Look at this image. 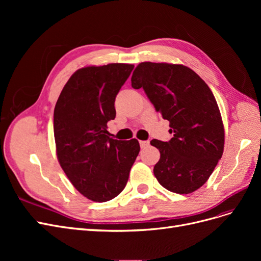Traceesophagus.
Returning a JSON list of instances; mask_svg holds the SVG:
<instances>
[{
  "mask_svg": "<svg viewBox=\"0 0 261 261\" xmlns=\"http://www.w3.org/2000/svg\"><path fill=\"white\" fill-rule=\"evenodd\" d=\"M139 144H140L141 148H146L149 146V140H140Z\"/></svg>",
  "mask_w": 261,
  "mask_h": 261,
  "instance_id": "1",
  "label": "esophagus"
}]
</instances>
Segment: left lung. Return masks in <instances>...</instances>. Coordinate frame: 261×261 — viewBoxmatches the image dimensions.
Instances as JSON below:
<instances>
[{
    "instance_id": "8db88e82",
    "label": "left lung",
    "mask_w": 261,
    "mask_h": 261,
    "mask_svg": "<svg viewBox=\"0 0 261 261\" xmlns=\"http://www.w3.org/2000/svg\"><path fill=\"white\" fill-rule=\"evenodd\" d=\"M155 111L170 122L169 141L152 139L160 160L153 173L168 191L191 194L201 187L223 154L224 127L215 96L193 69L168 63L144 62L132 76Z\"/></svg>"
}]
</instances>
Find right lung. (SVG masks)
<instances>
[{
	"mask_svg": "<svg viewBox=\"0 0 261 261\" xmlns=\"http://www.w3.org/2000/svg\"><path fill=\"white\" fill-rule=\"evenodd\" d=\"M134 65L112 63L75 72L63 88L53 114L57 154L70 183L87 198L105 202L122 193L139 153L137 139L110 138L116 94Z\"/></svg>",
	"mask_w": 261,
	"mask_h": 261,
	"instance_id": "right-lung-1",
	"label": "right lung"
}]
</instances>
